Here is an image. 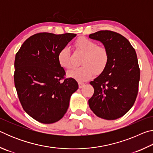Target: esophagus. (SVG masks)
Returning <instances> with one entry per match:
<instances>
[{"instance_id": "obj_1", "label": "esophagus", "mask_w": 153, "mask_h": 153, "mask_svg": "<svg viewBox=\"0 0 153 153\" xmlns=\"http://www.w3.org/2000/svg\"><path fill=\"white\" fill-rule=\"evenodd\" d=\"M78 85H79V88H83L85 86V84L83 82H78Z\"/></svg>"}]
</instances>
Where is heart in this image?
<instances>
[{"mask_svg": "<svg viewBox=\"0 0 153 153\" xmlns=\"http://www.w3.org/2000/svg\"><path fill=\"white\" fill-rule=\"evenodd\" d=\"M77 51L84 54L82 59V67L72 69L67 76L79 81H86L95 74H102L107 68L109 61V53L104 46L98 44L86 37H79L74 43ZM57 61L61 67L70 69L73 67L70 51L64 46L59 51Z\"/></svg>", "mask_w": 153, "mask_h": 153, "instance_id": "heart-1", "label": "heart"}]
</instances>
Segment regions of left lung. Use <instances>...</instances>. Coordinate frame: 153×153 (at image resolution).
I'll return each instance as SVG.
<instances>
[{
    "label": "left lung",
    "instance_id": "1",
    "mask_svg": "<svg viewBox=\"0 0 153 153\" xmlns=\"http://www.w3.org/2000/svg\"><path fill=\"white\" fill-rule=\"evenodd\" d=\"M101 42L109 53L105 70L90 82L94 88L89 107L98 117L113 120L132 107L138 92L140 67L135 49L120 33L100 30L89 35Z\"/></svg>",
    "mask_w": 153,
    "mask_h": 153
}]
</instances>
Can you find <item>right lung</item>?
<instances>
[{
    "label": "right lung",
    "instance_id": "1",
    "mask_svg": "<svg viewBox=\"0 0 153 153\" xmlns=\"http://www.w3.org/2000/svg\"><path fill=\"white\" fill-rule=\"evenodd\" d=\"M76 33L42 32L25 41L15 55L14 83L24 110L42 123L63 118L71 94L78 88L57 61V53Z\"/></svg>",
    "mask_w": 153,
    "mask_h": 153
}]
</instances>
